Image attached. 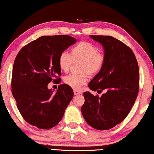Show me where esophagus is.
Instances as JSON below:
<instances>
[{"label": "esophagus", "instance_id": "esophagus-1", "mask_svg": "<svg viewBox=\"0 0 154 154\" xmlns=\"http://www.w3.org/2000/svg\"><path fill=\"white\" fill-rule=\"evenodd\" d=\"M74 94H75V95H79V94H81L82 93L80 92V91H79L77 90H74Z\"/></svg>", "mask_w": 154, "mask_h": 154}]
</instances>
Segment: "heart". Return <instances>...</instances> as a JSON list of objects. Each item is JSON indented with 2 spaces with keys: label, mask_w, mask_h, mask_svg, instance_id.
<instances>
[{
  "label": "heart",
  "mask_w": 154,
  "mask_h": 154,
  "mask_svg": "<svg viewBox=\"0 0 154 154\" xmlns=\"http://www.w3.org/2000/svg\"><path fill=\"white\" fill-rule=\"evenodd\" d=\"M81 61V72L84 74H70L65 76L64 82L75 89H79L88 81L87 72L90 75L98 74L104 65L105 56L100 52L97 46L91 42L82 41L72 47L71 52H63L60 54L58 64L64 72L69 71L73 62Z\"/></svg>",
  "instance_id": "1"
}]
</instances>
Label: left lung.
<instances>
[{
  "label": "left lung",
  "instance_id": "left-lung-1",
  "mask_svg": "<svg viewBox=\"0 0 154 154\" xmlns=\"http://www.w3.org/2000/svg\"><path fill=\"white\" fill-rule=\"evenodd\" d=\"M104 50L102 69L89 83L92 91L106 92L101 97L83 93L82 113L87 123L98 130L114 127L127 116L139 89V71L134 52L124 42L108 35H90Z\"/></svg>",
  "mask_w": 154,
  "mask_h": 154
}]
</instances>
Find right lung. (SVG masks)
<instances>
[{"mask_svg":"<svg viewBox=\"0 0 154 154\" xmlns=\"http://www.w3.org/2000/svg\"><path fill=\"white\" fill-rule=\"evenodd\" d=\"M77 42L67 35L42 36L23 47L13 64L11 87L23 119L39 129H49L63 117L72 99V89L60 85L56 92L48 88L50 82H60L58 58Z\"/></svg>","mask_w":154,"mask_h":154,"instance_id":"add662e5","label":"right lung"}]
</instances>
